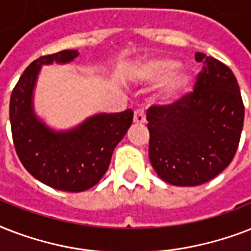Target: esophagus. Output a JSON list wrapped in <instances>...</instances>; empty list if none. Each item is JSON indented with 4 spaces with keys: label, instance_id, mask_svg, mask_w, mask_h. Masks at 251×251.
<instances>
[{
    "label": "esophagus",
    "instance_id": "obj_1",
    "mask_svg": "<svg viewBox=\"0 0 251 251\" xmlns=\"http://www.w3.org/2000/svg\"><path fill=\"white\" fill-rule=\"evenodd\" d=\"M134 122H135V124H143V122H146L145 110L139 108V109H137L134 112Z\"/></svg>",
    "mask_w": 251,
    "mask_h": 251
}]
</instances>
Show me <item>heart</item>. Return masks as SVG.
I'll use <instances>...</instances> for the list:
<instances>
[{"label":"heart","instance_id":"1","mask_svg":"<svg viewBox=\"0 0 251 251\" xmlns=\"http://www.w3.org/2000/svg\"><path fill=\"white\" fill-rule=\"evenodd\" d=\"M179 64L172 58H152L138 65L137 75L146 83H159L165 80L161 90V100L173 104L185 98L194 84V78L186 70L176 72Z\"/></svg>","mask_w":251,"mask_h":251}]
</instances>
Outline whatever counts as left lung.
<instances>
[{
  "instance_id": "1",
  "label": "left lung",
  "mask_w": 251,
  "mask_h": 251,
  "mask_svg": "<svg viewBox=\"0 0 251 251\" xmlns=\"http://www.w3.org/2000/svg\"><path fill=\"white\" fill-rule=\"evenodd\" d=\"M194 91L168 105L147 110L149 157L163 181L197 186L223 172L234 157L245 108L237 79L228 66L204 53Z\"/></svg>"
}]
</instances>
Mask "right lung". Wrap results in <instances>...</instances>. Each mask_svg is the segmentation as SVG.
Segmentation results:
<instances>
[{"instance_id":"add662e5","label":"right lung","mask_w":251,"mask_h":251,"mask_svg":"<svg viewBox=\"0 0 251 251\" xmlns=\"http://www.w3.org/2000/svg\"><path fill=\"white\" fill-rule=\"evenodd\" d=\"M78 50L37 58L25 69L10 98V124L15 151L29 175L57 190L91 189L109 167L116 146L133 122V110L100 113L69 130H53L33 109V90L43 65L69 64Z\"/></svg>"}]
</instances>
